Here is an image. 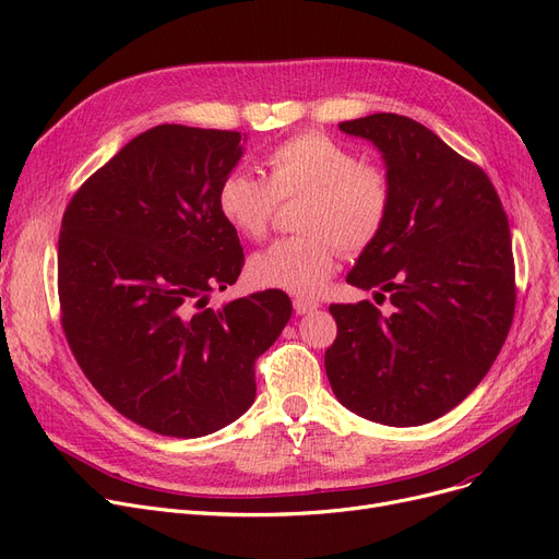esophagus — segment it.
Returning a JSON list of instances; mask_svg holds the SVG:
<instances>
[{
    "instance_id": "34e87169",
    "label": "esophagus",
    "mask_w": 559,
    "mask_h": 559,
    "mask_svg": "<svg viewBox=\"0 0 559 559\" xmlns=\"http://www.w3.org/2000/svg\"><path fill=\"white\" fill-rule=\"evenodd\" d=\"M319 308V301H312V299H295V312L297 314H310Z\"/></svg>"
}]
</instances>
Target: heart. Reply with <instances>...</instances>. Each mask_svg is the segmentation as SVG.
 Wrapping results in <instances>:
<instances>
[{
	"instance_id": "obj_1",
	"label": "heart",
	"mask_w": 559,
	"mask_h": 559,
	"mask_svg": "<svg viewBox=\"0 0 559 559\" xmlns=\"http://www.w3.org/2000/svg\"><path fill=\"white\" fill-rule=\"evenodd\" d=\"M267 181L245 169L224 176L217 190L222 219L247 240L270 228L278 201L301 199L297 226L304 235L276 240L249 260V276L260 287L314 297L335 272L337 247L356 253L383 230L392 209L388 174L342 142L301 133L264 154Z\"/></svg>"
}]
</instances>
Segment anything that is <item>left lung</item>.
<instances>
[{
    "mask_svg": "<svg viewBox=\"0 0 559 559\" xmlns=\"http://www.w3.org/2000/svg\"><path fill=\"white\" fill-rule=\"evenodd\" d=\"M340 131L385 163L392 209L346 283L394 306L335 304L326 376L337 401L369 421L421 426L472 394L514 317L510 224L487 174L409 117L376 112Z\"/></svg>",
    "mask_w": 559,
    "mask_h": 559,
    "instance_id": "obj_1",
    "label": "left lung"
}]
</instances>
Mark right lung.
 Segmentation results:
<instances>
[{
    "label": "right lung",
    "mask_w": 559,
    "mask_h": 559,
    "mask_svg": "<svg viewBox=\"0 0 559 559\" xmlns=\"http://www.w3.org/2000/svg\"><path fill=\"white\" fill-rule=\"evenodd\" d=\"M238 131L160 124L124 144L72 197L58 238V297L72 354L127 419L211 435L255 399L253 362L292 314L281 289L209 308L245 253L217 211L245 154Z\"/></svg>",
    "instance_id": "right-lung-1"
}]
</instances>
